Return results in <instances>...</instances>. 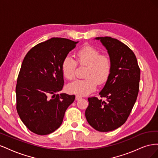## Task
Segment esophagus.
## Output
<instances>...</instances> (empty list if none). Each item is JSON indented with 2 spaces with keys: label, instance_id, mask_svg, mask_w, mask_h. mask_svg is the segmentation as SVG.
<instances>
[{
  "label": "esophagus",
  "instance_id": "esophagus-1",
  "mask_svg": "<svg viewBox=\"0 0 158 158\" xmlns=\"http://www.w3.org/2000/svg\"><path fill=\"white\" fill-rule=\"evenodd\" d=\"M82 97H81V96H80V95H76V100H79V99H82Z\"/></svg>",
  "mask_w": 158,
  "mask_h": 158
}]
</instances>
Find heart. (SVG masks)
I'll return each instance as SVG.
<instances>
[{"mask_svg":"<svg viewBox=\"0 0 158 158\" xmlns=\"http://www.w3.org/2000/svg\"><path fill=\"white\" fill-rule=\"evenodd\" d=\"M77 63L87 66L84 72V79L76 80L67 85L69 93L79 95H86L96 88L99 84L106 82L111 73V62L106 55L92 46H84L76 52ZM76 61L70 56H66L61 64V72L67 80H73L75 76Z\"/></svg>","mask_w":158,"mask_h":158,"instance_id":"1","label":"heart"}]
</instances>
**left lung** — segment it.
<instances>
[{"mask_svg":"<svg viewBox=\"0 0 158 158\" xmlns=\"http://www.w3.org/2000/svg\"><path fill=\"white\" fill-rule=\"evenodd\" d=\"M111 62L110 76L99 93L101 98H88L85 116L89 125L99 132L115 130L127 121L139 90L140 70L133 51L111 37H99Z\"/></svg>","mask_w":158,"mask_h":158,"instance_id":"1","label":"left lung"}]
</instances>
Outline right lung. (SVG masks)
<instances>
[{
    "label": "right lung",
    "mask_w": 158,
    "mask_h": 158,
    "mask_svg": "<svg viewBox=\"0 0 158 158\" xmlns=\"http://www.w3.org/2000/svg\"><path fill=\"white\" fill-rule=\"evenodd\" d=\"M78 43L52 37L33 47L23 59L16 88V109L33 133L47 135L56 131L74 101V95L56 93L64 85L62 62Z\"/></svg>",
    "instance_id": "1"
}]
</instances>
